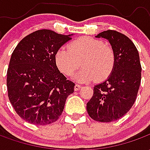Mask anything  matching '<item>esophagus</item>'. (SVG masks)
I'll return each instance as SVG.
<instances>
[{"label": "esophagus", "mask_w": 150, "mask_h": 150, "mask_svg": "<svg viewBox=\"0 0 150 150\" xmlns=\"http://www.w3.org/2000/svg\"><path fill=\"white\" fill-rule=\"evenodd\" d=\"M81 88V86L79 84H75V91H78V90H79Z\"/></svg>", "instance_id": "34e87169"}]
</instances>
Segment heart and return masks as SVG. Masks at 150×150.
Instances as JSON below:
<instances>
[{
  "label": "heart",
  "mask_w": 150,
  "mask_h": 150,
  "mask_svg": "<svg viewBox=\"0 0 150 150\" xmlns=\"http://www.w3.org/2000/svg\"><path fill=\"white\" fill-rule=\"evenodd\" d=\"M54 61L58 69L67 76L73 75L81 62L83 68L74 76L75 81L86 83L95 79L100 81L112 71L115 54L112 48L100 40L83 37L72 42L69 48H59Z\"/></svg>",
  "instance_id": "heart-1"
}]
</instances>
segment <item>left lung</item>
Here are the masks:
<instances>
[{
    "mask_svg": "<svg viewBox=\"0 0 150 150\" xmlns=\"http://www.w3.org/2000/svg\"><path fill=\"white\" fill-rule=\"evenodd\" d=\"M96 38L109 42L115 64L108 77L95 85L87 111L96 121L112 122L125 116L135 102L142 79L140 57L132 41L117 31H103Z\"/></svg>",
    "mask_w": 150,
    "mask_h": 150,
    "instance_id": "1",
    "label": "left lung"
}]
</instances>
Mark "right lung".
Instances as JSON below:
<instances>
[{"mask_svg": "<svg viewBox=\"0 0 150 150\" xmlns=\"http://www.w3.org/2000/svg\"><path fill=\"white\" fill-rule=\"evenodd\" d=\"M71 36L40 30L25 37L12 54L7 71L8 99L25 121L45 125L62 115L75 83L59 71L54 56Z\"/></svg>", "mask_w": 150, "mask_h": 150, "instance_id": "obj_1", "label": "right lung"}]
</instances>
